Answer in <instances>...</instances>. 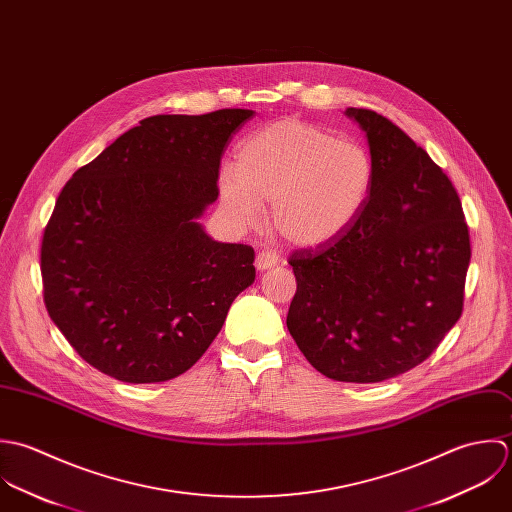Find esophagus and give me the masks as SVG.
Returning a JSON list of instances; mask_svg holds the SVG:
<instances>
[{
    "mask_svg": "<svg viewBox=\"0 0 512 512\" xmlns=\"http://www.w3.org/2000/svg\"><path fill=\"white\" fill-rule=\"evenodd\" d=\"M277 255L275 253H271V251H261L259 255H257V259H255V267L259 269V271H267V269H273L275 265H277Z\"/></svg>",
    "mask_w": 512,
    "mask_h": 512,
    "instance_id": "34e87169",
    "label": "esophagus"
}]
</instances>
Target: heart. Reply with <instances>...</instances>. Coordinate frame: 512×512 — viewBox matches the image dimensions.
<instances>
[{
  "label": "heart",
  "mask_w": 512,
  "mask_h": 512,
  "mask_svg": "<svg viewBox=\"0 0 512 512\" xmlns=\"http://www.w3.org/2000/svg\"><path fill=\"white\" fill-rule=\"evenodd\" d=\"M374 186L370 152L332 130L297 118L251 134L235 168L219 174V202L241 229L257 225L269 204V225L291 245L314 249L344 235Z\"/></svg>",
  "instance_id": "obj_1"
}]
</instances>
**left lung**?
Segmentation results:
<instances>
[{
  "instance_id": "8db88e82",
  "label": "left lung",
  "mask_w": 512,
  "mask_h": 512,
  "mask_svg": "<svg viewBox=\"0 0 512 512\" xmlns=\"http://www.w3.org/2000/svg\"><path fill=\"white\" fill-rule=\"evenodd\" d=\"M344 114L366 134L374 186L344 235L291 255L287 328L326 378L374 384L421 364L455 326L471 243L459 196L427 152L374 110Z\"/></svg>"
}]
</instances>
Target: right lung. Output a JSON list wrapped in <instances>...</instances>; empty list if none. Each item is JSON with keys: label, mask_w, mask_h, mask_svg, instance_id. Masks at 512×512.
Masks as SVG:
<instances>
[{"label": "right lung", "mask_w": 512, "mask_h": 512, "mask_svg": "<svg viewBox=\"0 0 512 512\" xmlns=\"http://www.w3.org/2000/svg\"><path fill=\"white\" fill-rule=\"evenodd\" d=\"M253 114L144 118L59 194L41 245L45 307L106 376L154 384L184 374L253 285L255 251L213 241L200 223L219 194L223 148Z\"/></svg>", "instance_id": "1"}]
</instances>
